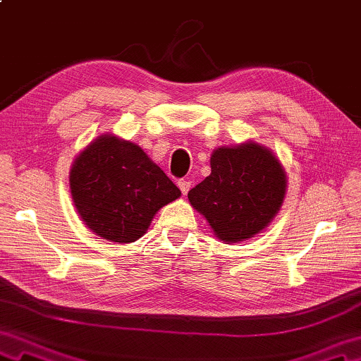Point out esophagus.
Masks as SVG:
<instances>
[{"mask_svg":"<svg viewBox=\"0 0 361 361\" xmlns=\"http://www.w3.org/2000/svg\"><path fill=\"white\" fill-rule=\"evenodd\" d=\"M190 186H192V185H190V181H188V180H180L178 181V188H180L183 195H188Z\"/></svg>","mask_w":361,"mask_h":361,"instance_id":"1","label":"esophagus"}]
</instances>
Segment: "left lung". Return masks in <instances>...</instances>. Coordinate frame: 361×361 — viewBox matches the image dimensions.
Wrapping results in <instances>:
<instances>
[{"instance_id":"1","label":"left lung","mask_w":361,"mask_h":361,"mask_svg":"<svg viewBox=\"0 0 361 361\" xmlns=\"http://www.w3.org/2000/svg\"><path fill=\"white\" fill-rule=\"evenodd\" d=\"M286 192L287 173L279 158L262 144L245 141L214 150L209 176L188 198L219 240L239 243L271 224Z\"/></svg>"}]
</instances>
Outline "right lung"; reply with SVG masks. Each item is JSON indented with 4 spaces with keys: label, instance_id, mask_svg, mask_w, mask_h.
<instances>
[{
    "label": "right lung",
    "instance_id": "add662e5",
    "mask_svg": "<svg viewBox=\"0 0 361 361\" xmlns=\"http://www.w3.org/2000/svg\"><path fill=\"white\" fill-rule=\"evenodd\" d=\"M70 190L87 228L119 243L141 239L155 214L181 195L140 145L113 133L97 136L75 157Z\"/></svg>",
    "mask_w": 361,
    "mask_h": 361
}]
</instances>
